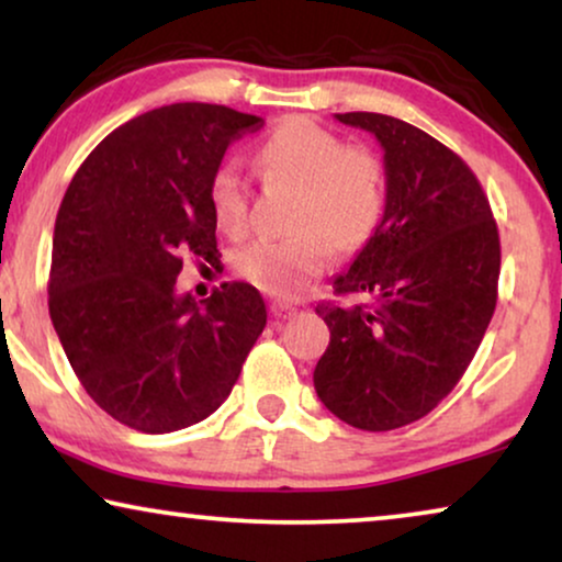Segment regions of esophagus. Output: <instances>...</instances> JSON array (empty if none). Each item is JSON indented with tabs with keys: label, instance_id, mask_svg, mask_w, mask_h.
<instances>
[{
	"label": "esophagus",
	"instance_id": "1",
	"mask_svg": "<svg viewBox=\"0 0 562 562\" xmlns=\"http://www.w3.org/2000/svg\"><path fill=\"white\" fill-rule=\"evenodd\" d=\"M271 314L276 319H289V317H294V314H296V306H291L286 302H273Z\"/></svg>",
	"mask_w": 562,
	"mask_h": 562
}]
</instances>
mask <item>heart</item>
<instances>
[{
    "mask_svg": "<svg viewBox=\"0 0 562 562\" xmlns=\"http://www.w3.org/2000/svg\"><path fill=\"white\" fill-rule=\"evenodd\" d=\"M256 168L268 183L299 189L286 240H260L243 250L237 268L258 289L281 299L302 294L327 268L329 245L342 256L363 250L386 212V173L368 148L348 145L310 117H291L256 148ZM212 217L229 237L250 227V183L233 160L210 176Z\"/></svg>",
    "mask_w": 562,
    "mask_h": 562,
    "instance_id": "1",
    "label": "heart"
}]
</instances>
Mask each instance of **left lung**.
<instances>
[{
  "label": "left lung",
  "mask_w": 562,
  "mask_h": 562,
  "mask_svg": "<svg viewBox=\"0 0 562 562\" xmlns=\"http://www.w3.org/2000/svg\"><path fill=\"white\" fill-rule=\"evenodd\" d=\"M383 148L386 212L337 294L371 304H319L329 345L314 368L319 402L366 432L412 425L456 389L496 310L502 245L479 179L409 122L335 114Z\"/></svg>",
  "instance_id": "left-lung-1"
}]
</instances>
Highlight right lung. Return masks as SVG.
<instances>
[{"mask_svg":"<svg viewBox=\"0 0 562 562\" xmlns=\"http://www.w3.org/2000/svg\"><path fill=\"white\" fill-rule=\"evenodd\" d=\"M260 125L222 104L150 110L89 153L60 202L53 327L87 394L137 432H176L217 412L263 333L250 283H222L204 302L176 291L183 258L217 260L210 176Z\"/></svg>","mask_w":562,"mask_h":562,"instance_id":"1","label":"right lung"}]
</instances>
